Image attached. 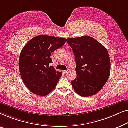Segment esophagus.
Listing matches in <instances>:
<instances>
[{"label": "esophagus", "instance_id": "34e87169", "mask_svg": "<svg viewBox=\"0 0 128 128\" xmlns=\"http://www.w3.org/2000/svg\"><path fill=\"white\" fill-rule=\"evenodd\" d=\"M69 71H70V69H68L67 70H66V71H64V72L65 74H66V73H68Z\"/></svg>", "mask_w": 128, "mask_h": 128}]
</instances>
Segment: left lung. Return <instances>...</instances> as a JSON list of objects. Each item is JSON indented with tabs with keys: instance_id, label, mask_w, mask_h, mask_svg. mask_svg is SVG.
Wrapping results in <instances>:
<instances>
[{
	"instance_id": "1",
	"label": "left lung",
	"mask_w": 128,
	"mask_h": 128,
	"mask_svg": "<svg viewBox=\"0 0 128 128\" xmlns=\"http://www.w3.org/2000/svg\"><path fill=\"white\" fill-rule=\"evenodd\" d=\"M75 55L76 78L71 82L73 89L80 96L96 94L105 85L111 71L107 50L96 39L89 36L66 39Z\"/></svg>"
}]
</instances>
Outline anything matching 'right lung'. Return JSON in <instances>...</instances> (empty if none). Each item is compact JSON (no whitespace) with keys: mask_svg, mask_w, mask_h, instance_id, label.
<instances>
[{"mask_svg":"<svg viewBox=\"0 0 128 128\" xmlns=\"http://www.w3.org/2000/svg\"><path fill=\"white\" fill-rule=\"evenodd\" d=\"M64 38L37 36L22 48L19 58L21 78L30 90L40 96H47L56 86L62 72L56 71L51 54L66 44Z\"/></svg>","mask_w":128,"mask_h":128,"instance_id":"obj_1","label":"right lung"}]
</instances>
